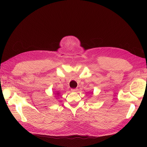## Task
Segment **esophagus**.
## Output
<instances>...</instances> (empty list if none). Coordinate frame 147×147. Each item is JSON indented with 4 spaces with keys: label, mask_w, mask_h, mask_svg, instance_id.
<instances>
[{
    "label": "esophagus",
    "mask_w": 147,
    "mask_h": 147,
    "mask_svg": "<svg viewBox=\"0 0 147 147\" xmlns=\"http://www.w3.org/2000/svg\"><path fill=\"white\" fill-rule=\"evenodd\" d=\"M71 91L72 92H77V89H76V88H72V89L71 90Z\"/></svg>",
    "instance_id": "obj_1"
}]
</instances>
